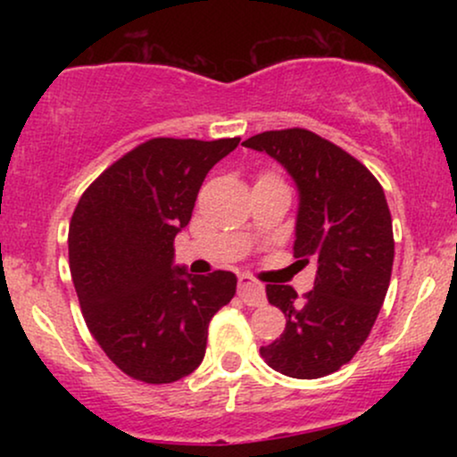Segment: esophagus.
Masks as SVG:
<instances>
[{
	"instance_id": "esophagus-1",
	"label": "esophagus",
	"mask_w": 457,
	"mask_h": 457,
	"mask_svg": "<svg viewBox=\"0 0 457 457\" xmlns=\"http://www.w3.org/2000/svg\"><path fill=\"white\" fill-rule=\"evenodd\" d=\"M238 296L243 298L249 307H260L266 303V295H264V290H262V286H258L255 281L246 279V277H240Z\"/></svg>"
}]
</instances>
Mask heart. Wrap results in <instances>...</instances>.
<instances>
[{
	"mask_svg": "<svg viewBox=\"0 0 457 457\" xmlns=\"http://www.w3.org/2000/svg\"><path fill=\"white\" fill-rule=\"evenodd\" d=\"M260 180H266V182H281L279 178H277L275 174H262ZM260 180H258V182H260Z\"/></svg>",
	"mask_w": 457,
	"mask_h": 457,
	"instance_id": "b5f03b06",
	"label": "heart"
}]
</instances>
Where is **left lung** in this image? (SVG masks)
Segmentation results:
<instances>
[{
  "instance_id": "left-lung-1",
  "label": "left lung",
  "mask_w": 457,
  "mask_h": 457,
  "mask_svg": "<svg viewBox=\"0 0 457 457\" xmlns=\"http://www.w3.org/2000/svg\"><path fill=\"white\" fill-rule=\"evenodd\" d=\"M243 145L295 178V255L318 264L313 290L301 298L292 286H266L286 330L260 354L283 376L322 378L359 353L389 290L395 243L385 191L363 162L307 129L266 130Z\"/></svg>"
}]
</instances>
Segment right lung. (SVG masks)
<instances>
[{
	"mask_svg": "<svg viewBox=\"0 0 457 457\" xmlns=\"http://www.w3.org/2000/svg\"><path fill=\"white\" fill-rule=\"evenodd\" d=\"M240 137H156L109 165L79 199L68 262L87 328L124 374L167 385L195 371L208 324L236 295V275H188L174 238L204 178Z\"/></svg>",
	"mask_w": 457,
	"mask_h": 457,
	"instance_id": "add662e5",
	"label": "right lung"
}]
</instances>
